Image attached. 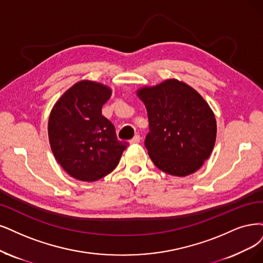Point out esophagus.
<instances>
[{"label":"esophagus","instance_id":"34e87169","mask_svg":"<svg viewBox=\"0 0 263 263\" xmlns=\"http://www.w3.org/2000/svg\"><path fill=\"white\" fill-rule=\"evenodd\" d=\"M140 141H141V137L139 134H137V135H134L133 139L130 140V143L131 144H138V143H140Z\"/></svg>","mask_w":263,"mask_h":263}]
</instances>
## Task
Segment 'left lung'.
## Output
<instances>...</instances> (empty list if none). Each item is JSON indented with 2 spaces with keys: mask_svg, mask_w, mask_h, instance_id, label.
Here are the masks:
<instances>
[{
  "mask_svg": "<svg viewBox=\"0 0 263 263\" xmlns=\"http://www.w3.org/2000/svg\"><path fill=\"white\" fill-rule=\"evenodd\" d=\"M149 132L144 145L155 166L171 176L197 171L215 146L217 122L206 101L187 84L167 80L143 87Z\"/></svg>",
  "mask_w": 263,
  "mask_h": 263,
  "instance_id": "8db88e82",
  "label": "left lung"
}]
</instances>
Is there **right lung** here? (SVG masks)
<instances>
[{"label": "right lung", "mask_w": 263, "mask_h": 263, "mask_svg": "<svg viewBox=\"0 0 263 263\" xmlns=\"http://www.w3.org/2000/svg\"><path fill=\"white\" fill-rule=\"evenodd\" d=\"M108 87L80 81L66 91L48 119V139L58 163L72 178L93 182L110 173L129 143L117 139L115 125L102 115Z\"/></svg>", "instance_id": "obj_1"}]
</instances>
